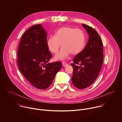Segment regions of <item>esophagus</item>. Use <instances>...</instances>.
<instances>
[{
	"mask_svg": "<svg viewBox=\"0 0 122 122\" xmlns=\"http://www.w3.org/2000/svg\"><path fill=\"white\" fill-rule=\"evenodd\" d=\"M62 64H63V66H67V65H68V64H66L65 62H63V63H62Z\"/></svg>",
	"mask_w": 122,
	"mask_h": 122,
	"instance_id": "esophagus-1",
	"label": "esophagus"
}]
</instances>
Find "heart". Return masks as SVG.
Wrapping results in <instances>:
<instances>
[{
    "instance_id": "obj_1",
    "label": "heart",
    "mask_w": 122,
    "mask_h": 122,
    "mask_svg": "<svg viewBox=\"0 0 122 122\" xmlns=\"http://www.w3.org/2000/svg\"><path fill=\"white\" fill-rule=\"evenodd\" d=\"M85 43L84 32L80 29L68 26L60 28L56 31L55 35H50L47 40V47L51 53H56L60 44L62 46L59 53L55 56L56 60L65 59L71 53L76 54L80 53Z\"/></svg>"
}]
</instances>
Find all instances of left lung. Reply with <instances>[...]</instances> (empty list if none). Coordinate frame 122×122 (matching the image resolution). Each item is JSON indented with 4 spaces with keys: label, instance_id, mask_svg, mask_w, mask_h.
Segmentation results:
<instances>
[{
    "label": "left lung",
    "instance_id": "obj_1",
    "mask_svg": "<svg viewBox=\"0 0 122 122\" xmlns=\"http://www.w3.org/2000/svg\"><path fill=\"white\" fill-rule=\"evenodd\" d=\"M89 39L84 49L77 54L71 64L73 68L71 78L74 86L83 89L91 85L97 77L103 61V43L97 32L92 27L82 24Z\"/></svg>",
    "mask_w": 122,
    "mask_h": 122
}]
</instances>
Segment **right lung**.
<instances>
[{
	"label": "right lung",
	"instance_id": "1",
	"mask_svg": "<svg viewBox=\"0 0 122 122\" xmlns=\"http://www.w3.org/2000/svg\"><path fill=\"white\" fill-rule=\"evenodd\" d=\"M17 64L22 74L34 87L46 89L62 67L52 57L47 45V33L41 24L35 25L23 35L17 51Z\"/></svg>",
	"mask_w": 122,
	"mask_h": 122
}]
</instances>
